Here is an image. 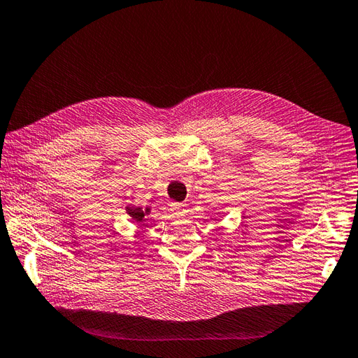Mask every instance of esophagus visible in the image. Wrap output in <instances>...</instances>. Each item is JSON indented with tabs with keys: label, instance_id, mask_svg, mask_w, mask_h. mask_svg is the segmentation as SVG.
I'll return each instance as SVG.
<instances>
[{
	"label": "esophagus",
	"instance_id": "34e87169",
	"mask_svg": "<svg viewBox=\"0 0 358 358\" xmlns=\"http://www.w3.org/2000/svg\"><path fill=\"white\" fill-rule=\"evenodd\" d=\"M171 208H173V211L176 213V214H182V213H185V203L173 202V203H171Z\"/></svg>",
	"mask_w": 358,
	"mask_h": 358
}]
</instances>
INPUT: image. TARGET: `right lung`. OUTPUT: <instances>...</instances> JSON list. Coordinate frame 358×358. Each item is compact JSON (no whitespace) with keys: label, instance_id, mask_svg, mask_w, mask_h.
<instances>
[{"label":"right lung","instance_id":"1","mask_svg":"<svg viewBox=\"0 0 358 358\" xmlns=\"http://www.w3.org/2000/svg\"><path fill=\"white\" fill-rule=\"evenodd\" d=\"M127 213L130 214V216L136 220V222H144L145 219H144V216H145V211L142 210V208H127Z\"/></svg>","mask_w":358,"mask_h":358}]
</instances>
